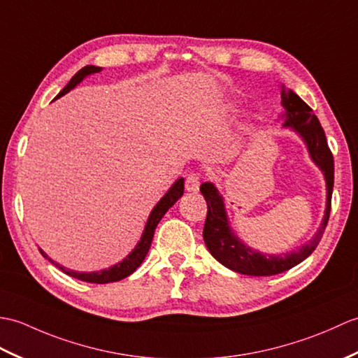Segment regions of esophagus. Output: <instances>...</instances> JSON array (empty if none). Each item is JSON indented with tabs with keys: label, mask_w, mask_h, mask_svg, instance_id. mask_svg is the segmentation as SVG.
Returning <instances> with one entry per match:
<instances>
[{
	"label": "esophagus",
	"mask_w": 358,
	"mask_h": 358,
	"mask_svg": "<svg viewBox=\"0 0 358 358\" xmlns=\"http://www.w3.org/2000/svg\"><path fill=\"white\" fill-rule=\"evenodd\" d=\"M201 174L199 173H189L187 174V179H185V189L187 192H197L199 189V185H201Z\"/></svg>",
	"instance_id": "1"
}]
</instances>
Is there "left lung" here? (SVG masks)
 Instances as JSON below:
<instances>
[{
	"instance_id": "obj_1",
	"label": "left lung",
	"mask_w": 358,
	"mask_h": 358,
	"mask_svg": "<svg viewBox=\"0 0 358 358\" xmlns=\"http://www.w3.org/2000/svg\"><path fill=\"white\" fill-rule=\"evenodd\" d=\"M282 107L285 108V127H291L294 131L300 134L305 141L309 156L315 165L323 171L327 180V210L322 220L319 231L308 243L301 245L297 251L285 252L283 256L274 254H262L246 246L237 237L227 217L224 197L217 192L211 182H205L201 185V192L205 197L208 211H206L203 241L211 256L220 262L222 265L231 271L246 275H274L288 271L292 266L303 262L317 248L324 228L328 225L331 213V197L332 187H334V157L328 147L327 136L319 122V119L313 113L303 99H300L292 90L282 87Z\"/></svg>"
}]
</instances>
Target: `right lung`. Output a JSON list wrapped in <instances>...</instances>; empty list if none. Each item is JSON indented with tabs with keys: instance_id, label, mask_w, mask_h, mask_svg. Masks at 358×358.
<instances>
[{
	"instance_id": "obj_1",
	"label": "right lung",
	"mask_w": 358,
	"mask_h": 358,
	"mask_svg": "<svg viewBox=\"0 0 358 358\" xmlns=\"http://www.w3.org/2000/svg\"><path fill=\"white\" fill-rule=\"evenodd\" d=\"M102 69L96 67V66H85L81 70L78 71V73L70 79L69 84L62 89L57 98L64 96L66 93H69L71 89H75V87L83 81L84 78H87L89 75L93 73H99ZM184 194V178L178 179L174 184L171 185V188L169 192L165 193V196L162 197L161 201L156 203L155 208L152 210L147 220V225L144 228V233H142V237L139 243L134 246V250L127 256L122 262H119V264L110 266L107 269H101L98 273H78V271H71V269H66L64 266H61L58 264H55L52 259L47 257V254L39 248V252L43 254L45 259H49L53 265H57L61 271H64L66 274L75 277L78 280H83V282H89V283H110V282H117V280H122L125 277H129L130 274H133L136 269L139 268V265L144 262L147 252L150 250V246H152V241H153V236H155V229L159 224V220L164 217V214L169 211V208L176 203L179 201V197Z\"/></svg>"
}]
</instances>
